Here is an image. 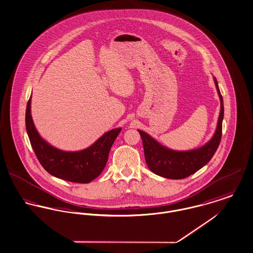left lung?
<instances>
[{"label": "left lung", "instance_id": "1", "mask_svg": "<svg viewBox=\"0 0 253 253\" xmlns=\"http://www.w3.org/2000/svg\"><path fill=\"white\" fill-rule=\"evenodd\" d=\"M220 101L217 128L212 138L202 147L190 151H174L161 145L151 135L138 129L144 147L145 159L149 169L157 175L169 179H182L204 167L213 157L221 138L223 101L217 79L213 77Z\"/></svg>", "mask_w": 253, "mask_h": 253}]
</instances>
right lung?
<instances>
[{"instance_id": "1", "label": "right lung", "mask_w": 253, "mask_h": 253, "mask_svg": "<svg viewBox=\"0 0 253 253\" xmlns=\"http://www.w3.org/2000/svg\"><path fill=\"white\" fill-rule=\"evenodd\" d=\"M31 104L32 97L26 109V128L42 167L57 178L76 183H89L98 177L106 165L110 149L122 127L105 132L84 150L65 152L51 146L38 133L32 117Z\"/></svg>"}]
</instances>
